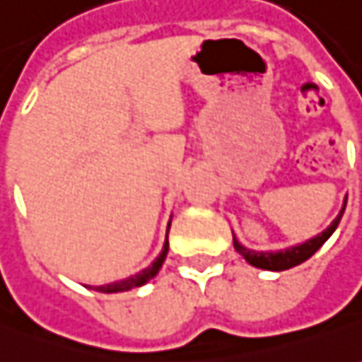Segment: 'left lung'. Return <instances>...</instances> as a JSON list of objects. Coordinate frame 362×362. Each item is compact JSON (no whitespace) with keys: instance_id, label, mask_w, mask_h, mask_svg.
I'll return each instance as SVG.
<instances>
[{"instance_id":"1","label":"left lung","mask_w":362,"mask_h":362,"mask_svg":"<svg viewBox=\"0 0 362 362\" xmlns=\"http://www.w3.org/2000/svg\"><path fill=\"white\" fill-rule=\"evenodd\" d=\"M345 206L346 198L345 202H343L341 212H339V216L331 222V226L325 228L321 233L309 238V240L303 243H297V245L285 247V250H277V252H255V250H250V247L242 245V243L238 242V238L233 235V247H235V252L240 253L243 259L250 265H253V267L267 269V272H284V269H289V267H295V265L307 262V259H309V257H311V255H313L331 235H333V232L337 230V226L341 222V218H343Z\"/></svg>"}]
</instances>
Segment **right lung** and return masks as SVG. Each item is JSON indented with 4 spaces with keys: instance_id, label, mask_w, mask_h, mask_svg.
<instances>
[{
    "instance_id": "obj_1",
    "label": "right lung",
    "mask_w": 362,
    "mask_h": 362,
    "mask_svg": "<svg viewBox=\"0 0 362 362\" xmlns=\"http://www.w3.org/2000/svg\"><path fill=\"white\" fill-rule=\"evenodd\" d=\"M168 228H170V223H168ZM166 253H168V233H166V242H164L160 255L148 267H144L139 274L129 275V277H124L120 281H112V284L107 285H93V289H97L100 293H119V291H129V289H134V287H142V285L148 284L150 279L160 272L162 264L166 259ZM88 289H90V285H88Z\"/></svg>"
}]
</instances>
